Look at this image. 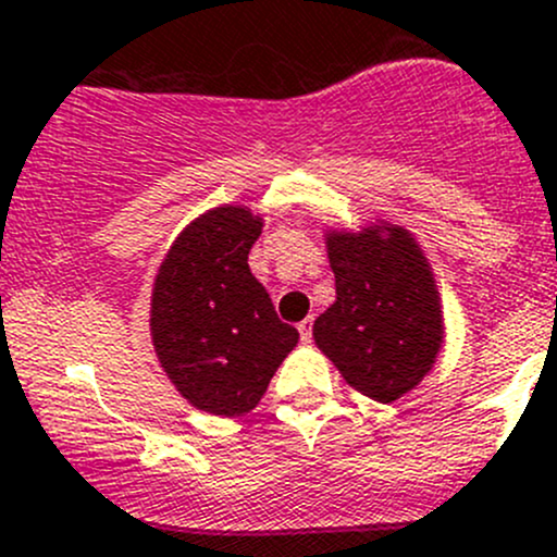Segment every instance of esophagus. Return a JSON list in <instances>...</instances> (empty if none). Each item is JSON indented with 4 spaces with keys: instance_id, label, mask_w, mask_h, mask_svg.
I'll return each mask as SVG.
<instances>
[{
    "instance_id": "1",
    "label": "esophagus",
    "mask_w": 557,
    "mask_h": 557,
    "mask_svg": "<svg viewBox=\"0 0 557 557\" xmlns=\"http://www.w3.org/2000/svg\"><path fill=\"white\" fill-rule=\"evenodd\" d=\"M311 327H313V319L311 317L302 319V322L297 324V330H300V338L306 341V344H308V341H311Z\"/></svg>"
}]
</instances>
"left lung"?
Here are the masks:
<instances>
[{"label": "left lung", "instance_id": "obj_1", "mask_svg": "<svg viewBox=\"0 0 557 557\" xmlns=\"http://www.w3.org/2000/svg\"><path fill=\"white\" fill-rule=\"evenodd\" d=\"M335 302L313 322V341L357 393L393 404L414 389L444 341L431 265L404 227L327 235Z\"/></svg>", "mask_w": 557, "mask_h": 557}]
</instances>
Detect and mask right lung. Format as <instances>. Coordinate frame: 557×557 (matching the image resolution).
<instances>
[{
  "label": "right lung",
  "mask_w": 557,
  "mask_h": 557,
  "mask_svg": "<svg viewBox=\"0 0 557 557\" xmlns=\"http://www.w3.org/2000/svg\"><path fill=\"white\" fill-rule=\"evenodd\" d=\"M260 233L249 208H213L175 238L153 281V349L175 389L208 414L255 409L300 338L249 271Z\"/></svg>",
  "instance_id": "right-lung-1"
}]
</instances>
